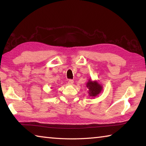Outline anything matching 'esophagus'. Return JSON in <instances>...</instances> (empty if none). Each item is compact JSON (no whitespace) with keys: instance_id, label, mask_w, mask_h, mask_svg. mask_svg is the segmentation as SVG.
Masks as SVG:
<instances>
[{"instance_id":"esophagus-1","label":"esophagus","mask_w":146,"mask_h":146,"mask_svg":"<svg viewBox=\"0 0 146 146\" xmlns=\"http://www.w3.org/2000/svg\"><path fill=\"white\" fill-rule=\"evenodd\" d=\"M73 83H74L73 80H69V81H68V84L69 85H71V86L73 85Z\"/></svg>"}]
</instances>
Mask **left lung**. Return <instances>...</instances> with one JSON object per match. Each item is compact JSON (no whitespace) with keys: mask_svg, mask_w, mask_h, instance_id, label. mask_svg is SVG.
I'll use <instances>...</instances> for the list:
<instances>
[{"mask_svg":"<svg viewBox=\"0 0 146 146\" xmlns=\"http://www.w3.org/2000/svg\"><path fill=\"white\" fill-rule=\"evenodd\" d=\"M86 87L88 89L89 96L91 98H95L98 96L103 90V86L97 80H92L90 78L86 83Z\"/></svg>","mask_w":146,"mask_h":146,"instance_id":"1","label":"left lung"}]
</instances>
